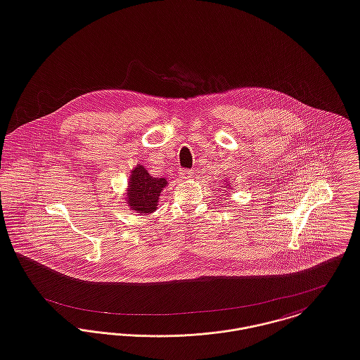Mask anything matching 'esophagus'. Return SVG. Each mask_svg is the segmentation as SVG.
Here are the masks:
<instances>
[{
  "instance_id": "1",
  "label": "esophagus",
  "mask_w": 360,
  "mask_h": 360,
  "mask_svg": "<svg viewBox=\"0 0 360 360\" xmlns=\"http://www.w3.org/2000/svg\"><path fill=\"white\" fill-rule=\"evenodd\" d=\"M193 174H194V172H193V170H188V169H183V170L180 172V177H181V179H190V177H193Z\"/></svg>"
}]
</instances>
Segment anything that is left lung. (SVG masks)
<instances>
[{
  "mask_svg": "<svg viewBox=\"0 0 360 360\" xmlns=\"http://www.w3.org/2000/svg\"><path fill=\"white\" fill-rule=\"evenodd\" d=\"M229 184H227V187H226V188H229Z\"/></svg>",
  "mask_w": 360,
  "mask_h": 360,
  "instance_id": "left-lung-1",
  "label": "left lung"
}]
</instances>
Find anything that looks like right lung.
<instances>
[{"mask_svg":"<svg viewBox=\"0 0 360 360\" xmlns=\"http://www.w3.org/2000/svg\"><path fill=\"white\" fill-rule=\"evenodd\" d=\"M165 179L153 177L144 166L133 167L128 183V206L136 213L150 214L157 210L161 191L166 187Z\"/></svg>","mask_w":360,"mask_h":360,"instance_id":"obj_1","label":"right lung"}]
</instances>
